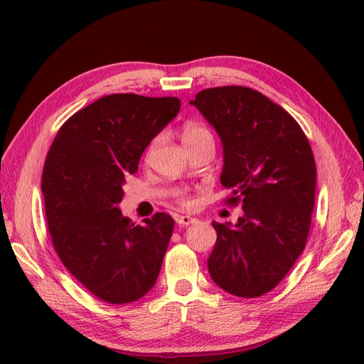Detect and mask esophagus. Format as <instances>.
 I'll list each match as a JSON object with an SVG mask.
<instances>
[{"mask_svg":"<svg viewBox=\"0 0 364 364\" xmlns=\"http://www.w3.org/2000/svg\"><path fill=\"white\" fill-rule=\"evenodd\" d=\"M197 219L192 218V215H178L176 218V223L180 227H188V225H192V223H196Z\"/></svg>","mask_w":364,"mask_h":364,"instance_id":"34e87169","label":"esophagus"}]
</instances>
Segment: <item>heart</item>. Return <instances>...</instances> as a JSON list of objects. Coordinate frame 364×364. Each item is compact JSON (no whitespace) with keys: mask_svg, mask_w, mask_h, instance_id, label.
<instances>
[{"mask_svg":"<svg viewBox=\"0 0 364 364\" xmlns=\"http://www.w3.org/2000/svg\"><path fill=\"white\" fill-rule=\"evenodd\" d=\"M181 137H183V142L184 144H191V142L200 141V139L213 137V134L210 133V129L202 125V123L188 122L186 125H184L183 129H181ZM158 142H159V139H154L153 144H151V149H154V146L158 145ZM176 196H178V200H180L181 205H184V206H192V205H194V200L189 198L186 191H180Z\"/></svg>","mask_w":364,"mask_h":364,"instance_id":"1","label":"heart"}]
</instances>
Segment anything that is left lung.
Returning a JSON list of instances; mask_svg holds the SVG:
<instances>
[{
  "mask_svg": "<svg viewBox=\"0 0 364 364\" xmlns=\"http://www.w3.org/2000/svg\"><path fill=\"white\" fill-rule=\"evenodd\" d=\"M194 105L223 146L220 183L244 214L218 233L208 258L214 283L253 299L272 291L304 252L316 196V162L299 123L261 92L223 86L198 92Z\"/></svg>",
  "mask_w": 364,
  "mask_h": 364,
  "instance_id": "1",
  "label": "left lung"
}]
</instances>
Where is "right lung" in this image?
Masks as SVG:
<instances>
[{
    "label": "right lung",
    "instance_id": "add662e5",
    "mask_svg": "<svg viewBox=\"0 0 364 364\" xmlns=\"http://www.w3.org/2000/svg\"><path fill=\"white\" fill-rule=\"evenodd\" d=\"M180 107L176 97L106 95L73 114L46 154L42 192L54 250L107 304L136 301L156 283L175 222L156 213L134 225L119 203L125 176Z\"/></svg>",
    "mask_w": 364,
    "mask_h": 364
}]
</instances>
